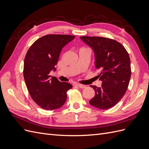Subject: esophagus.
Returning a JSON list of instances; mask_svg holds the SVG:
<instances>
[{
	"label": "esophagus",
	"instance_id": "34e87169",
	"mask_svg": "<svg viewBox=\"0 0 149 149\" xmlns=\"http://www.w3.org/2000/svg\"><path fill=\"white\" fill-rule=\"evenodd\" d=\"M76 86H77L78 87L80 88H85L86 86L83 85V84H76Z\"/></svg>",
	"mask_w": 149,
	"mask_h": 149
}]
</instances>
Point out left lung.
Masks as SVG:
<instances>
[{
	"label": "left lung",
	"instance_id": "obj_1",
	"mask_svg": "<svg viewBox=\"0 0 149 149\" xmlns=\"http://www.w3.org/2000/svg\"><path fill=\"white\" fill-rule=\"evenodd\" d=\"M80 38L94 53L97 76L102 81L101 88L91 87L95 96L89 102L100 109L114 107L123 97L131 76L129 54L123 45L114 40L101 37L83 36Z\"/></svg>",
	"mask_w": 149,
	"mask_h": 149
}]
</instances>
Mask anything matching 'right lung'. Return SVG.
Returning a JSON list of instances; mask_svg holds the SVG:
<instances>
[{
    "label": "right lung",
    "instance_id": "add662e5",
    "mask_svg": "<svg viewBox=\"0 0 149 149\" xmlns=\"http://www.w3.org/2000/svg\"><path fill=\"white\" fill-rule=\"evenodd\" d=\"M75 36L47 35L31 45L25 57L24 77L32 100L45 110L61 107L66 101L68 83L60 82L49 75L59 59L61 49Z\"/></svg>",
    "mask_w": 149,
    "mask_h": 149
}]
</instances>
